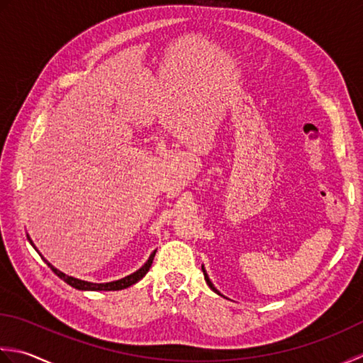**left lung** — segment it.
<instances>
[{"mask_svg": "<svg viewBox=\"0 0 363 363\" xmlns=\"http://www.w3.org/2000/svg\"><path fill=\"white\" fill-rule=\"evenodd\" d=\"M202 271H203V276H205V280H206V285H208L210 288H211V290L214 291V293H218V294H220L218 290H216V288H214V285L211 284V280H210V277H208V274H206V271H205V268H203V266H202ZM220 296H223V294H220Z\"/></svg>", "mask_w": 363, "mask_h": 363, "instance_id": "8db88e82", "label": "left lung"}]
</instances>
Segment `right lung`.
<instances>
[{"mask_svg":"<svg viewBox=\"0 0 363 363\" xmlns=\"http://www.w3.org/2000/svg\"><path fill=\"white\" fill-rule=\"evenodd\" d=\"M26 236H28L29 242H31V246L35 249L33 240L29 238V235H26ZM35 250H37V249H35ZM37 252H39V250H37ZM155 254H157V250H153L152 255L149 257V260H147V262L144 263L143 268H139L136 272H133V274H130V276H127V277L119 279V280H114V282H108V284H92V282H86V280H79V279H75V277H72V276H67V274H64V272H61L59 269H56L55 266L51 264V263H48L42 255H40V257L43 258V262H45V263L50 266L51 271H53L59 279H62L65 284H69L70 286L77 288V290H81V291H117V290H123V288H128V286H131L133 284L139 282V280L143 279V277L147 274V272H149L150 266H152V263H153Z\"/></svg>","mask_w":363,"mask_h":363,"instance_id":"add662e5","label":"right lung"}]
</instances>
